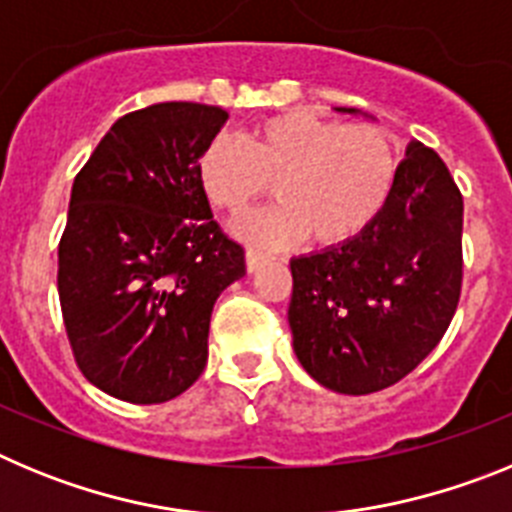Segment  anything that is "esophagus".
<instances>
[{"mask_svg":"<svg viewBox=\"0 0 512 512\" xmlns=\"http://www.w3.org/2000/svg\"><path fill=\"white\" fill-rule=\"evenodd\" d=\"M264 261H266L264 253H261V251H253V248H248V251H246V269L251 271V274H253V271H259Z\"/></svg>","mask_w":512,"mask_h":512,"instance_id":"obj_1","label":"esophagus"}]
</instances>
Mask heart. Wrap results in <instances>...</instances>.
<instances>
[{
    "label": "heart",
    "instance_id": "1",
    "mask_svg": "<svg viewBox=\"0 0 512 512\" xmlns=\"http://www.w3.org/2000/svg\"><path fill=\"white\" fill-rule=\"evenodd\" d=\"M395 140L374 122L323 120L287 112L253 125L246 138L215 135L197 158L207 202L241 215L274 184L277 205L235 223V233L266 248L302 241L333 246L364 233L397 179Z\"/></svg>",
    "mask_w": 512,
    "mask_h": 512
}]
</instances>
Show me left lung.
<instances>
[{
  "label": "left lung",
  "instance_id": "8db88e82",
  "mask_svg": "<svg viewBox=\"0 0 512 512\" xmlns=\"http://www.w3.org/2000/svg\"><path fill=\"white\" fill-rule=\"evenodd\" d=\"M461 223L464 200L449 169L413 140L390 200L364 233L289 261L292 346L315 382L369 395L431 354L459 305Z\"/></svg>",
  "mask_w": 512,
  "mask_h": 512
}]
</instances>
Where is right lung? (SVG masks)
Segmentation results:
<instances>
[{"label":"right lung","mask_w":512,"mask_h":512,"mask_svg":"<svg viewBox=\"0 0 512 512\" xmlns=\"http://www.w3.org/2000/svg\"><path fill=\"white\" fill-rule=\"evenodd\" d=\"M228 112L161 102L120 117L71 189L58 297L81 374L135 405L174 400L207 364L215 300L246 274L212 220L197 158Z\"/></svg>","instance_id":"add662e5"}]
</instances>
